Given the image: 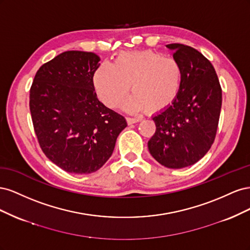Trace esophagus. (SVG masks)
<instances>
[{"label": "esophagus", "mask_w": 250, "mask_h": 250, "mask_svg": "<svg viewBox=\"0 0 250 250\" xmlns=\"http://www.w3.org/2000/svg\"><path fill=\"white\" fill-rule=\"evenodd\" d=\"M140 121H141V118H130V117L127 118V123L129 125L138 123V122H140Z\"/></svg>", "instance_id": "esophagus-1"}]
</instances>
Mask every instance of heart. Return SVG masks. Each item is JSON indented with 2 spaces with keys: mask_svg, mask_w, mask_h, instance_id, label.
<instances>
[{
  "mask_svg": "<svg viewBox=\"0 0 250 250\" xmlns=\"http://www.w3.org/2000/svg\"><path fill=\"white\" fill-rule=\"evenodd\" d=\"M183 82V69L175 59L151 50L120 54L113 64L103 62L94 73L93 83L98 98L110 108L122 103L129 112L147 109L154 113L169 107L176 100Z\"/></svg>",
  "mask_w": 250,
  "mask_h": 250,
  "instance_id": "heart-1",
  "label": "heart"
}]
</instances>
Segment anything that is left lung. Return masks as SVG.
Segmentation results:
<instances>
[{
  "mask_svg": "<svg viewBox=\"0 0 250 250\" xmlns=\"http://www.w3.org/2000/svg\"><path fill=\"white\" fill-rule=\"evenodd\" d=\"M167 47L183 69V82L176 100L152 118L156 130L148 149L165 167L181 169L201 160L213 145L222 89L213 64L199 51L181 43Z\"/></svg>",
  "mask_w": 250,
  "mask_h": 250,
  "instance_id": "obj_1",
  "label": "left lung"
}]
</instances>
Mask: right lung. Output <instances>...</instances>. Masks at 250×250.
<instances>
[{
    "label": "right lung",
    "instance_id": "1",
    "mask_svg": "<svg viewBox=\"0 0 250 250\" xmlns=\"http://www.w3.org/2000/svg\"><path fill=\"white\" fill-rule=\"evenodd\" d=\"M100 57L66 51L43 63L30 88V112L42 152L75 174L99 170L108 161L126 120L98 100L93 83Z\"/></svg>",
    "mask_w": 250,
    "mask_h": 250
}]
</instances>
